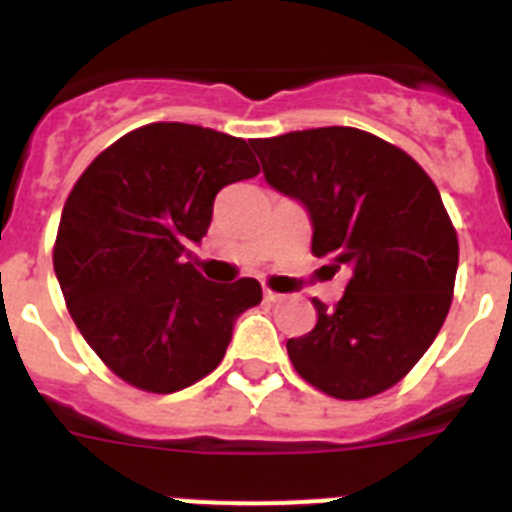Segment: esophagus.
Wrapping results in <instances>:
<instances>
[{
	"mask_svg": "<svg viewBox=\"0 0 512 512\" xmlns=\"http://www.w3.org/2000/svg\"><path fill=\"white\" fill-rule=\"evenodd\" d=\"M264 300L277 302V300H282V295H279V292H274V289H264Z\"/></svg>",
	"mask_w": 512,
	"mask_h": 512,
	"instance_id": "obj_1",
	"label": "esophagus"
}]
</instances>
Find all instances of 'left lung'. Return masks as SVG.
Returning a JSON list of instances; mask_svg holds the SVG:
<instances>
[{
    "mask_svg": "<svg viewBox=\"0 0 512 512\" xmlns=\"http://www.w3.org/2000/svg\"><path fill=\"white\" fill-rule=\"evenodd\" d=\"M269 187L300 202L312 253L346 274L333 310L289 338L302 379L338 400L400 382L449 315L459 241L436 184L413 158L356 128L295 130L251 140Z\"/></svg>",
    "mask_w": 512,
    "mask_h": 512,
    "instance_id": "obj_1",
    "label": "left lung"
}]
</instances>
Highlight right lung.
I'll return each mask as SVG.
<instances>
[{"label":"right lung","mask_w":512,"mask_h":512,"mask_svg":"<svg viewBox=\"0 0 512 512\" xmlns=\"http://www.w3.org/2000/svg\"><path fill=\"white\" fill-rule=\"evenodd\" d=\"M243 138L153 122L94 158L63 205L53 269L94 354L146 392L184 390L225 356L256 279L207 282L189 259L217 192L259 174Z\"/></svg>","instance_id":"right-lung-1"}]
</instances>
